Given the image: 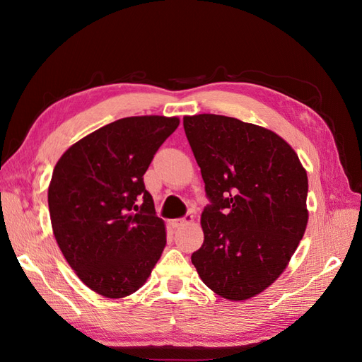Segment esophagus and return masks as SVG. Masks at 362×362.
<instances>
[{"label": "esophagus", "instance_id": "1", "mask_svg": "<svg viewBox=\"0 0 362 362\" xmlns=\"http://www.w3.org/2000/svg\"><path fill=\"white\" fill-rule=\"evenodd\" d=\"M192 222H193V216H192L190 213H187V214H185L184 217L173 218V221L170 222V225H172L173 228H180V226H184V225L192 223Z\"/></svg>", "mask_w": 362, "mask_h": 362}]
</instances>
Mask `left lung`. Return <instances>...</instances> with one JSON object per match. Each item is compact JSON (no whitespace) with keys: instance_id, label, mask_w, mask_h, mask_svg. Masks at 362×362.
Returning <instances> with one entry per match:
<instances>
[{"instance_id":"obj_1","label":"left lung","mask_w":362,"mask_h":362,"mask_svg":"<svg viewBox=\"0 0 362 362\" xmlns=\"http://www.w3.org/2000/svg\"><path fill=\"white\" fill-rule=\"evenodd\" d=\"M182 124L210 199L193 266L222 298H254L286 270L303 237L306 170L270 129L221 115L184 116Z\"/></svg>"}]
</instances>
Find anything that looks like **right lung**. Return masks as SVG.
Returning a JSON list of instances; mask_svg holds the SVG:
<instances>
[{
  "label": "right lung",
  "mask_w": 362,
  "mask_h": 362,
  "mask_svg": "<svg viewBox=\"0 0 362 362\" xmlns=\"http://www.w3.org/2000/svg\"><path fill=\"white\" fill-rule=\"evenodd\" d=\"M178 117L115 120L74 144L48 189L54 237L87 287L110 299L137 291L166 246L144 175Z\"/></svg>",
  "instance_id": "1"
}]
</instances>
